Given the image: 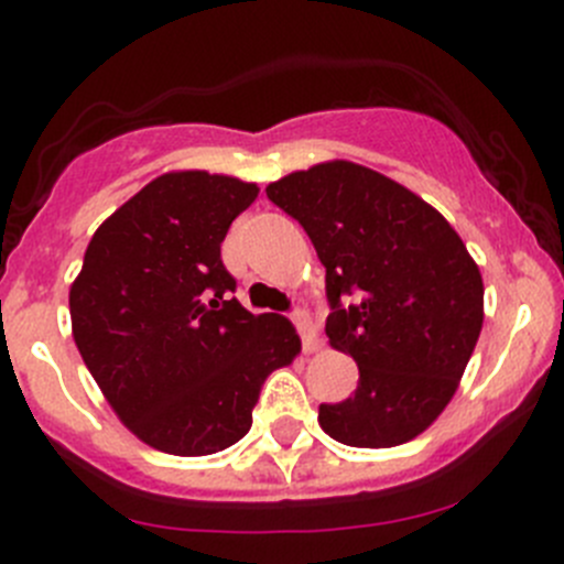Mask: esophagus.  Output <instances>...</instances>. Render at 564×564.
<instances>
[{
	"label": "esophagus",
	"mask_w": 564,
	"mask_h": 564,
	"mask_svg": "<svg viewBox=\"0 0 564 564\" xmlns=\"http://www.w3.org/2000/svg\"><path fill=\"white\" fill-rule=\"evenodd\" d=\"M292 322H294V327H297L300 338H303L305 352H314V349L319 347V338H316V327H314V322H311V316L305 314L303 308H294Z\"/></svg>",
	"instance_id": "1"
}]
</instances>
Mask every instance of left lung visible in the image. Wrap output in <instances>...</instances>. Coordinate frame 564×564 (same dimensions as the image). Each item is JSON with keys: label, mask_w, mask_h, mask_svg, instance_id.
Wrapping results in <instances>:
<instances>
[{"label": "left lung", "mask_w": 564, "mask_h": 564, "mask_svg": "<svg viewBox=\"0 0 564 564\" xmlns=\"http://www.w3.org/2000/svg\"><path fill=\"white\" fill-rule=\"evenodd\" d=\"M267 198L314 242L330 303L325 333L360 371L352 397L319 404V427L358 449L408 444L444 413L477 347V261L438 209L355 162L289 173Z\"/></svg>", "instance_id": "obj_1"}]
</instances>
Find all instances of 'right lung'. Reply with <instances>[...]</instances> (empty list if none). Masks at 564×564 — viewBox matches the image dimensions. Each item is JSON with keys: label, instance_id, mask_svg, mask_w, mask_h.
Instances as JSON below:
<instances>
[{"label": "right lung", "instance_id": "obj_1", "mask_svg": "<svg viewBox=\"0 0 564 564\" xmlns=\"http://www.w3.org/2000/svg\"><path fill=\"white\" fill-rule=\"evenodd\" d=\"M259 187L206 171L145 184L98 226L70 283L82 360L126 427L178 457L245 438L261 386L300 352L286 316L250 314L220 245Z\"/></svg>", "mask_w": 564, "mask_h": 564}]
</instances>
